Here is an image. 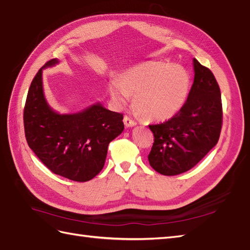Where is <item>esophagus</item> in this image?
Segmentation results:
<instances>
[{"label": "esophagus", "instance_id": "esophagus-1", "mask_svg": "<svg viewBox=\"0 0 250 250\" xmlns=\"http://www.w3.org/2000/svg\"><path fill=\"white\" fill-rule=\"evenodd\" d=\"M124 124L125 125V127H133L136 125V123L134 120H132L130 117H127V116H125L124 118Z\"/></svg>", "mask_w": 250, "mask_h": 250}]
</instances>
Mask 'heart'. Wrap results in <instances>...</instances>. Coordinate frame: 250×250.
Segmentation results:
<instances>
[{"label":"heart","instance_id":"heart-1","mask_svg":"<svg viewBox=\"0 0 250 250\" xmlns=\"http://www.w3.org/2000/svg\"><path fill=\"white\" fill-rule=\"evenodd\" d=\"M189 75L184 68L162 62H147L133 67L112 81L113 100L124 105L135 96V107L145 119L166 121L181 111L188 96Z\"/></svg>","mask_w":250,"mask_h":250}]
</instances>
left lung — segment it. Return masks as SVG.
I'll use <instances>...</instances> for the list:
<instances>
[{
	"mask_svg": "<svg viewBox=\"0 0 250 250\" xmlns=\"http://www.w3.org/2000/svg\"><path fill=\"white\" fill-rule=\"evenodd\" d=\"M194 83L175 117L149 125L154 143L148 155L154 170L175 176L193 168L218 142L223 109L220 89L210 69L193 60Z\"/></svg>",
	"mask_w": 250,
	"mask_h": 250,
	"instance_id": "left-lung-1",
	"label": "left lung"
}]
</instances>
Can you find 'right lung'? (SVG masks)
I'll use <instances>...</instances> for the list:
<instances>
[{
    "mask_svg": "<svg viewBox=\"0 0 250 250\" xmlns=\"http://www.w3.org/2000/svg\"><path fill=\"white\" fill-rule=\"evenodd\" d=\"M59 62L57 59L46 62L32 81L23 114L25 137L52 172L73 181H89L102 170L108 144L123 133L124 116L101 102L70 114L52 108L44 96L42 70Z\"/></svg>",
    "mask_w": 250,
    "mask_h": 250,
    "instance_id": "1",
    "label": "right lung"
}]
</instances>
